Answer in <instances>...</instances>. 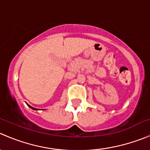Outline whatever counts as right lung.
<instances>
[{
	"label": "right lung",
	"instance_id": "add662e5",
	"mask_svg": "<svg viewBox=\"0 0 150 150\" xmlns=\"http://www.w3.org/2000/svg\"><path fill=\"white\" fill-rule=\"evenodd\" d=\"M29 107H30V108L31 109H33V110H38V109H36V108H34V107H31V106H30L29 105Z\"/></svg>",
	"mask_w": 150,
	"mask_h": 150
}]
</instances>
